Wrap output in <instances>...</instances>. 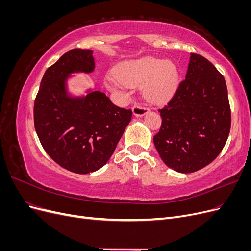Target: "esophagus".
I'll use <instances>...</instances> for the list:
<instances>
[{
	"label": "esophagus",
	"instance_id": "34e87169",
	"mask_svg": "<svg viewBox=\"0 0 251 251\" xmlns=\"http://www.w3.org/2000/svg\"><path fill=\"white\" fill-rule=\"evenodd\" d=\"M149 110L150 109L148 107H146V105H142L140 103H135L134 107H133V114H134V116H136V117H141L147 112H149Z\"/></svg>",
	"mask_w": 251,
	"mask_h": 251
}]
</instances>
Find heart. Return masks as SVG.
Masks as SVG:
<instances>
[{
	"label": "heart",
	"instance_id": "b5f03b06",
	"mask_svg": "<svg viewBox=\"0 0 251 251\" xmlns=\"http://www.w3.org/2000/svg\"><path fill=\"white\" fill-rule=\"evenodd\" d=\"M116 79H108L110 88L143 85L144 95L149 100L161 103L172 97L177 89L179 74L176 65L171 60H159L146 56L128 60L114 71Z\"/></svg>",
	"mask_w": 251,
	"mask_h": 251
}]
</instances>
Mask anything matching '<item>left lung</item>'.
<instances>
[{"instance_id":"8db88e82","label":"left lung","mask_w":251,"mask_h":251,"mask_svg":"<svg viewBox=\"0 0 251 251\" xmlns=\"http://www.w3.org/2000/svg\"><path fill=\"white\" fill-rule=\"evenodd\" d=\"M160 112L154 143L163 162L194 173L212 162L228 138L231 111L223 75L208 59L191 53L185 79Z\"/></svg>"}]
</instances>
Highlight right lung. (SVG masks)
Returning a JSON list of instances; mask_svg holds the SVG:
<instances>
[{
  "label": "right lung",
  "mask_w": 251,
  "mask_h": 251,
  "mask_svg": "<svg viewBox=\"0 0 251 251\" xmlns=\"http://www.w3.org/2000/svg\"><path fill=\"white\" fill-rule=\"evenodd\" d=\"M92 53L75 48L50 66L33 109L34 127L44 150L62 168L76 174L95 172L108 162L133 114L100 91L80 98L67 94L70 73L94 70Z\"/></svg>",
  "instance_id": "1"
}]
</instances>
